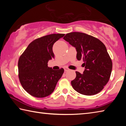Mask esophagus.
<instances>
[{
  "label": "esophagus",
  "instance_id": "obj_1",
  "mask_svg": "<svg viewBox=\"0 0 126 126\" xmlns=\"http://www.w3.org/2000/svg\"><path fill=\"white\" fill-rule=\"evenodd\" d=\"M64 69L65 72H67L68 71H69V69H68V68H67V67H64Z\"/></svg>",
  "mask_w": 126,
  "mask_h": 126
}]
</instances>
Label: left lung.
Returning <instances> with one entry per match:
<instances>
[{
  "label": "left lung",
  "mask_w": 126,
  "mask_h": 126,
  "mask_svg": "<svg viewBox=\"0 0 126 126\" xmlns=\"http://www.w3.org/2000/svg\"><path fill=\"white\" fill-rule=\"evenodd\" d=\"M63 39L76 48L78 60L84 62L83 73L76 72V77L71 82L74 90L86 95L100 92L109 80L112 69L106 46L98 39L83 33H68Z\"/></svg>",
  "instance_id": "left-lung-1"
}]
</instances>
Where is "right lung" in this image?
Masks as SVG:
<instances>
[{"label":"right lung","instance_id":"1","mask_svg":"<svg viewBox=\"0 0 126 126\" xmlns=\"http://www.w3.org/2000/svg\"><path fill=\"white\" fill-rule=\"evenodd\" d=\"M64 34H52L33 40L18 61L19 78L24 90L37 98L53 93L64 69L53 70L48 62L54 58L53 46Z\"/></svg>","mask_w":126,"mask_h":126}]
</instances>
